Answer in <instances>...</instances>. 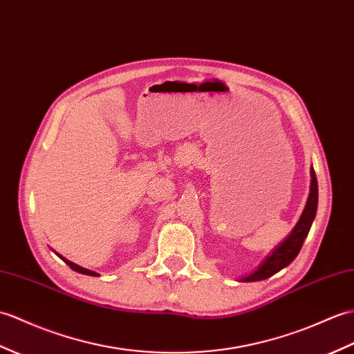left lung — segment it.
I'll list each match as a JSON object with an SVG mask.
<instances>
[{
	"instance_id": "left-lung-1",
	"label": "left lung",
	"mask_w": 354,
	"mask_h": 354,
	"mask_svg": "<svg viewBox=\"0 0 354 354\" xmlns=\"http://www.w3.org/2000/svg\"><path fill=\"white\" fill-rule=\"evenodd\" d=\"M318 207V184L314 169H310V193L308 197L306 207L303 209L301 216L297 221V225L294 226L291 234L285 238V240L277 245V248L271 252L268 257L262 261V264L253 271V273L241 277V282H257L264 281V279L276 274L277 271H281L286 266H290L291 262L297 257L303 241L309 234V229L312 221L315 218Z\"/></svg>"
}]
</instances>
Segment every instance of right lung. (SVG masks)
I'll return each instance as SVG.
<instances>
[{
	"label": "right lung",
	"instance_id": "add662e5",
	"mask_svg": "<svg viewBox=\"0 0 354 354\" xmlns=\"http://www.w3.org/2000/svg\"><path fill=\"white\" fill-rule=\"evenodd\" d=\"M59 257L66 262V264H68L73 271H78V273H81V274H87V276H100L97 273H95V271H92V270H87V268H84V267H80V266H77V264H73V262H71V261H68L66 258H63L62 254H59Z\"/></svg>",
	"mask_w": 354,
	"mask_h": 354
}]
</instances>
